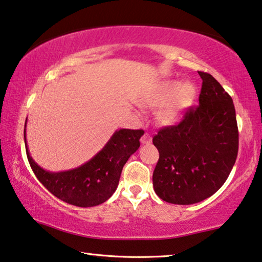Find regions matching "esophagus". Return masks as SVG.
I'll use <instances>...</instances> for the list:
<instances>
[{
  "instance_id": "esophagus-1",
  "label": "esophagus",
  "mask_w": 262,
  "mask_h": 262,
  "mask_svg": "<svg viewBox=\"0 0 262 262\" xmlns=\"http://www.w3.org/2000/svg\"><path fill=\"white\" fill-rule=\"evenodd\" d=\"M140 141H141L142 144L150 143V142H151V136H150L149 134H148V133H144V134L142 135V138H141V140H140Z\"/></svg>"
}]
</instances>
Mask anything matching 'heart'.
I'll return each instance as SVG.
<instances>
[{
	"mask_svg": "<svg viewBox=\"0 0 262 262\" xmlns=\"http://www.w3.org/2000/svg\"><path fill=\"white\" fill-rule=\"evenodd\" d=\"M195 96L196 87L193 82L163 80L144 91L139 96V103L146 107H158L156 121L163 126H173L185 118Z\"/></svg>",
	"mask_w": 262,
	"mask_h": 262,
	"instance_id": "b5f03b06",
	"label": "heart"
}]
</instances>
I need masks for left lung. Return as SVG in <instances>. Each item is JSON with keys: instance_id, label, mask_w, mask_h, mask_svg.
Returning <instances> with one entry per match:
<instances>
[{"instance_id": "1", "label": "left lung", "mask_w": 262, "mask_h": 262, "mask_svg": "<svg viewBox=\"0 0 262 262\" xmlns=\"http://www.w3.org/2000/svg\"><path fill=\"white\" fill-rule=\"evenodd\" d=\"M202 88L199 106L177 126L153 138L160 158L153 187L163 201L193 205L212 196L227 180L239 148L232 97L210 74L199 72Z\"/></svg>"}]
</instances>
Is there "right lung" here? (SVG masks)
Segmentation results:
<instances>
[{
  "label": "right lung",
  "instance_id": "right-lung-1",
  "mask_svg": "<svg viewBox=\"0 0 262 262\" xmlns=\"http://www.w3.org/2000/svg\"><path fill=\"white\" fill-rule=\"evenodd\" d=\"M27 156L31 169L42 185L57 199L77 207L103 204L118 188L124 163L140 147L143 130H116L99 153L80 167L63 171L42 168L30 156L26 139Z\"/></svg>",
  "mask_w": 262,
  "mask_h": 262
}]
</instances>
